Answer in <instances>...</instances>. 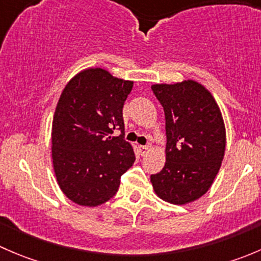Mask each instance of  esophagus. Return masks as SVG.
Returning a JSON list of instances; mask_svg holds the SVG:
<instances>
[{"instance_id": "esophagus-1", "label": "esophagus", "mask_w": 261, "mask_h": 261, "mask_svg": "<svg viewBox=\"0 0 261 261\" xmlns=\"http://www.w3.org/2000/svg\"><path fill=\"white\" fill-rule=\"evenodd\" d=\"M149 150H150V146L149 145H145V146H144V145H141L140 146V151H141V154H146V152L147 151H149Z\"/></svg>"}]
</instances>
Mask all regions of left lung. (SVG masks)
<instances>
[{
  "label": "left lung",
  "mask_w": 261,
  "mask_h": 261,
  "mask_svg": "<svg viewBox=\"0 0 261 261\" xmlns=\"http://www.w3.org/2000/svg\"><path fill=\"white\" fill-rule=\"evenodd\" d=\"M152 92L165 115V165L150 181L172 204L197 201L211 188L225 156L226 128L220 106L197 81L156 83Z\"/></svg>",
  "instance_id": "obj_1"
}]
</instances>
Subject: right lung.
Listing matches in <instances>:
<instances>
[{"instance_id": "right-lung-1", "label": "right lung", "mask_w": 261, "mask_h": 261, "mask_svg": "<svg viewBox=\"0 0 261 261\" xmlns=\"http://www.w3.org/2000/svg\"><path fill=\"white\" fill-rule=\"evenodd\" d=\"M133 81L102 68H87L63 89L51 126L53 169L59 188L73 203L97 207L112 198L135 152L116 128L125 131L122 107Z\"/></svg>"}]
</instances>
